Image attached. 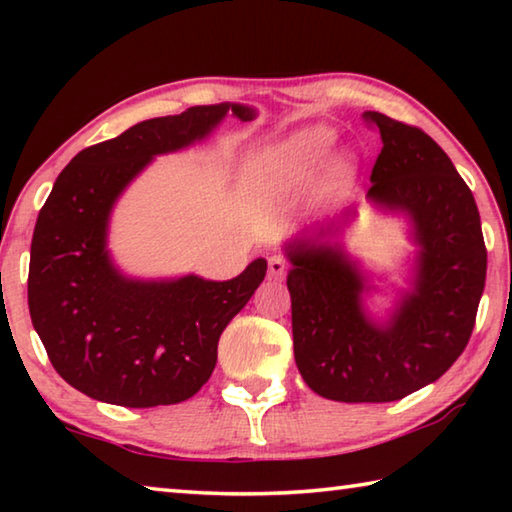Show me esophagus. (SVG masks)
Listing matches in <instances>:
<instances>
[{"label":"esophagus","mask_w":512,"mask_h":512,"mask_svg":"<svg viewBox=\"0 0 512 512\" xmlns=\"http://www.w3.org/2000/svg\"><path fill=\"white\" fill-rule=\"evenodd\" d=\"M289 271V264L287 259L280 257V255H273L268 259V275L273 277V280H284V275Z\"/></svg>","instance_id":"34e87169"}]
</instances>
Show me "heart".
<instances>
[{
    "label": "heart",
    "mask_w": 512,
    "mask_h": 512,
    "mask_svg": "<svg viewBox=\"0 0 512 512\" xmlns=\"http://www.w3.org/2000/svg\"><path fill=\"white\" fill-rule=\"evenodd\" d=\"M334 142L336 131L327 124H311L298 128L289 137H284L282 142H277L271 149L259 153V158L255 160V171L271 178L298 183V180H305L311 173L318 171L329 151L334 149ZM350 167L352 164L348 155H336L332 162L336 176L350 173Z\"/></svg>",
    "instance_id": "1"
}]
</instances>
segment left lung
I'll return each instance as SVG.
<instances>
[{
  "label": "left lung",
  "instance_id": "left-lung-1",
  "mask_svg": "<svg viewBox=\"0 0 512 512\" xmlns=\"http://www.w3.org/2000/svg\"><path fill=\"white\" fill-rule=\"evenodd\" d=\"M363 117L384 144L368 201L404 214L418 246L409 289L386 320L370 316L366 273L329 241L352 212L284 244L296 366L311 391L350 404L402 400L443 377L470 341L488 266L474 196L447 153L420 128Z\"/></svg>",
  "mask_w": 512,
  "mask_h": 512
}]
</instances>
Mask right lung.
<instances>
[{
    "label": "right lung",
    "instance_id": "add662e5",
    "mask_svg": "<svg viewBox=\"0 0 512 512\" xmlns=\"http://www.w3.org/2000/svg\"><path fill=\"white\" fill-rule=\"evenodd\" d=\"M228 112L255 119L241 103L194 106L88 146L42 205L31 241V320L51 366L92 400L128 409L189 400L212 375L223 329L264 280L262 257L225 282L137 280L108 250L110 214L124 189L155 155L205 140Z\"/></svg>",
    "mask_w": 512,
    "mask_h": 512
}]
</instances>
